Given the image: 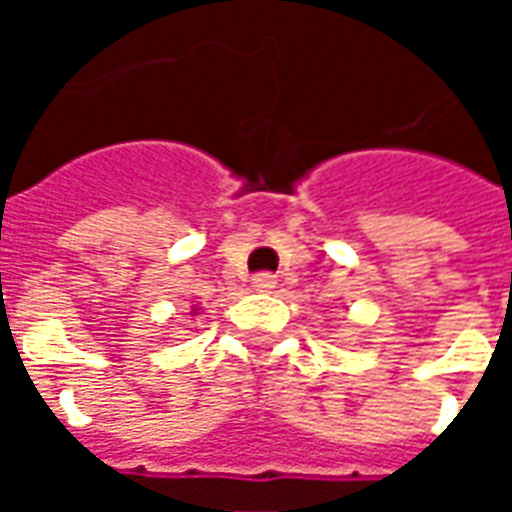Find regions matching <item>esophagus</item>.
Masks as SVG:
<instances>
[{
  "label": "esophagus",
  "mask_w": 512,
  "mask_h": 512,
  "mask_svg": "<svg viewBox=\"0 0 512 512\" xmlns=\"http://www.w3.org/2000/svg\"><path fill=\"white\" fill-rule=\"evenodd\" d=\"M252 288L268 293V290L277 288V277H274V274H257V277L252 279Z\"/></svg>",
  "instance_id": "esophagus-1"
}]
</instances>
